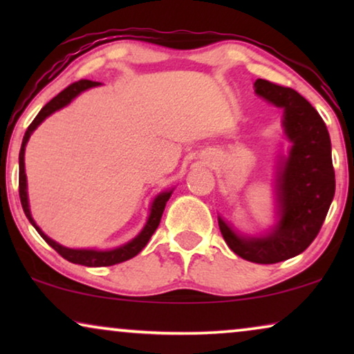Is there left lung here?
I'll list each match as a JSON object with an SVG mask.
<instances>
[{"label": "left lung", "mask_w": 354, "mask_h": 354, "mask_svg": "<svg viewBox=\"0 0 354 354\" xmlns=\"http://www.w3.org/2000/svg\"><path fill=\"white\" fill-rule=\"evenodd\" d=\"M256 95L283 109V129L292 148L277 172L279 222L268 235L243 236L219 217L229 248L258 264H275L303 253L326 221L335 195V172L327 127L298 91L258 79Z\"/></svg>", "instance_id": "left-lung-1"}]
</instances>
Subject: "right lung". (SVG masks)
Listing matches in <instances>:
<instances>
[{
  "label": "right lung",
  "instance_id": "add662e5",
  "mask_svg": "<svg viewBox=\"0 0 354 354\" xmlns=\"http://www.w3.org/2000/svg\"><path fill=\"white\" fill-rule=\"evenodd\" d=\"M100 82H93V80H79L71 84L67 88L61 91L59 95H56L50 103H46L43 106L40 113L37 114V118L32 120V124L28 125L26 135H24L22 140V147H21V153H19V196H21V203H22V209L26 212L27 219L30 221V224L35 227L38 234L41 235V239L46 241L51 248H55L57 253H59L62 258L69 261V263L74 264H82V266H88V268H104V266H114L119 263H124V261L132 259L133 256H137L140 251H142L147 243L151 239V235L154 234V230L158 229L159 222H161L164 207H166V203L169 201V198L172 195V190L169 192H162L154 198L153 205H151V212H149V217L147 221V225L143 227V230L135 236L132 241L125 243L122 246L115 250H109V251H98V250H72V248H66L59 243H56L55 240H51L50 236H46L43 234L40 227L35 224L33 217L30 214V207H28V196H27V177H26V169H24V153H26V145L30 138V135L33 130H35L38 125H40L43 120H45L48 115H51L53 113H56L57 109L64 108L71 103L75 96H79L82 91L91 88V86H98Z\"/></svg>",
  "mask_w": 354,
  "mask_h": 354
}]
</instances>
